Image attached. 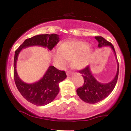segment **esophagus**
I'll return each mask as SVG.
<instances>
[{
  "mask_svg": "<svg viewBox=\"0 0 131 131\" xmlns=\"http://www.w3.org/2000/svg\"><path fill=\"white\" fill-rule=\"evenodd\" d=\"M72 74H73V73H72L71 71H67V76H70V75H71Z\"/></svg>",
  "mask_w": 131,
  "mask_h": 131,
  "instance_id": "obj_1",
  "label": "esophagus"
}]
</instances>
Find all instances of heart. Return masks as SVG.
Listing matches in <instances>:
<instances>
[{
  "instance_id": "obj_1",
  "label": "heart",
  "mask_w": 131,
  "mask_h": 131,
  "mask_svg": "<svg viewBox=\"0 0 131 131\" xmlns=\"http://www.w3.org/2000/svg\"><path fill=\"white\" fill-rule=\"evenodd\" d=\"M91 49L88 43L79 40H71L63 43L58 50L53 52V59L57 67L63 68L71 60L73 67L82 69L88 65Z\"/></svg>"
}]
</instances>
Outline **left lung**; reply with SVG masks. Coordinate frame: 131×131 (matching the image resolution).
<instances>
[{"mask_svg":"<svg viewBox=\"0 0 131 131\" xmlns=\"http://www.w3.org/2000/svg\"><path fill=\"white\" fill-rule=\"evenodd\" d=\"M95 38L98 41L99 48L110 46L116 57L115 48L112 43L102 36H95ZM79 72L82 74L84 81L83 85L76 90L77 94L81 100L86 103H96L107 97L115 88L118 78L119 64L118 62L117 72L115 78L108 83H101L99 82L92 74L89 66L86 67L83 70L79 71Z\"/></svg>","mask_w":131,"mask_h":131,"instance_id":"1","label":"left lung"}]
</instances>
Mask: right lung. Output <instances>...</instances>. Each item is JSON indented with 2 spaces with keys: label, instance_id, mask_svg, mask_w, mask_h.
Segmentation results:
<instances>
[{
  "label": "right lung",
  "instance_id": "add662e5",
  "mask_svg": "<svg viewBox=\"0 0 131 131\" xmlns=\"http://www.w3.org/2000/svg\"><path fill=\"white\" fill-rule=\"evenodd\" d=\"M59 40L58 34H40L27 39L15 51L13 63L15 82L23 97L33 105L43 106L53 101L59 92V83L67 78V74L64 71L50 66L39 81L32 84L26 83L19 78L16 71V62L19 52L23 49L35 46L47 47L51 50Z\"/></svg>",
  "mask_w": 131,
  "mask_h": 131
}]
</instances>
